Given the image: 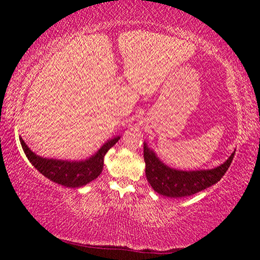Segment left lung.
<instances>
[{
  "label": "left lung",
  "instance_id": "1",
  "mask_svg": "<svg viewBox=\"0 0 260 260\" xmlns=\"http://www.w3.org/2000/svg\"><path fill=\"white\" fill-rule=\"evenodd\" d=\"M143 157L146 161V175L153 190L171 199H182L193 195L220 181L230 169L235 151L228 159L214 169L182 171L164 164L156 152L143 143Z\"/></svg>",
  "mask_w": 260,
  "mask_h": 260
}]
</instances>
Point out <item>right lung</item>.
<instances>
[{"label":"right lung","instance_id":"right-lung-1","mask_svg":"<svg viewBox=\"0 0 260 260\" xmlns=\"http://www.w3.org/2000/svg\"><path fill=\"white\" fill-rule=\"evenodd\" d=\"M120 136L108 140L93 156L82 160H63L55 158H45L37 155L27 147L25 141L19 138L21 148L35 169L51 181L64 187L79 188L89 183L99 177L103 170L104 156L111 147L118 142Z\"/></svg>","mask_w":260,"mask_h":260}]
</instances>
